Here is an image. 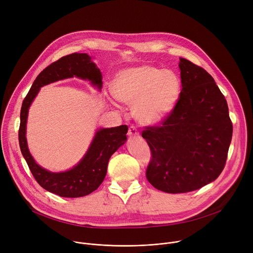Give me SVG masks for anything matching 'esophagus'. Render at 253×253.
<instances>
[{
	"label": "esophagus",
	"instance_id": "34e87169",
	"mask_svg": "<svg viewBox=\"0 0 253 253\" xmlns=\"http://www.w3.org/2000/svg\"><path fill=\"white\" fill-rule=\"evenodd\" d=\"M128 136L130 138H134V137H137L139 136V132L137 130V128L135 126H130L129 129H128Z\"/></svg>",
	"mask_w": 253,
	"mask_h": 253
}]
</instances>
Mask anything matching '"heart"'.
Wrapping results in <instances>:
<instances>
[{
	"label": "heart",
	"instance_id": "obj_1",
	"mask_svg": "<svg viewBox=\"0 0 253 253\" xmlns=\"http://www.w3.org/2000/svg\"><path fill=\"white\" fill-rule=\"evenodd\" d=\"M112 93L119 102L133 105L139 122L155 125L172 111L180 85L172 71L143 65L119 72L112 83Z\"/></svg>",
	"mask_w": 253,
	"mask_h": 253
}]
</instances>
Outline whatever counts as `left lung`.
I'll return each mask as SVG.
<instances>
[{
	"label": "left lung",
	"mask_w": 253,
	"mask_h": 253,
	"mask_svg": "<svg viewBox=\"0 0 253 253\" xmlns=\"http://www.w3.org/2000/svg\"><path fill=\"white\" fill-rule=\"evenodd\" d=\"M182 89L158 126L142 131L152 158L146 178L158 190L185 193L214 181L222 172L232 138L225 97L212 76L180 58Z\"/></svg>",
	"instance_id": "obj_1"
}]
</instances>
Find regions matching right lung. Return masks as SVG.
<instances>
[{
	"label": "right lung",
	"mask_w": 253,
	"mask_h": 253,
	"mask_svg": "<svg viewBox=\"0 0 253 253\" xmlns=\"http://www.w3.org/2000/svg\"><path fill=\"white\" fill-rule=\"evenodd\" d=\"M74 76L90 81L99 90L102 88L100 69L88 54L73 53L62 57L45 68L34 81L22 104L19 128L20 149L36 181L47 191L69 198L86 196L101 185L107 173L108 162L112 154L126 142L128 131L127 125L99 129L85 156L68 171L54 173L36 163L28 149L26 139L29 108L41 87Z\"/></svg>",
	"instance_id": "obj_1"
}]
</instances>
